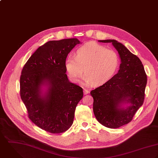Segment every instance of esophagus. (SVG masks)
<instances>
[{
    "mask_svg": "<svg viewBox=\"0 0 158 158\" xmlns=\"http://www.w3.org/2000/svg\"><path fill=\"white\" fill-rule=\"evenodd\" d=\"M89 93V90L88 89H84V95H87Z\"/></svg>",
    "mask_w": 158,
    "mask_h": 158,
    "instance_id": "esophagus-1",
    "label": "esophagus"
}]
</instances>
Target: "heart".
I'll return each instance as SVG.
<instances>
[{
	"label": "heart",
	"mask_w": 158,
	"mask_h": 158,
	"mask_svg": "<svg viewBox=\"0 0 158 158\" xmlns=\"http://www.w3.org/2000/svg\"><path fill=\"white\" fill-rule=\"evenodd\" d=\"M118 64V55L115 51L95 42H89L76 50L74 57L69 56L66 58L65 68L74 82L79 81L84 68V83L100 85L113 76Z\"/></svg>",
	"instance_id": "b5f03b06"
}]
</instances>
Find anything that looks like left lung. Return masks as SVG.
<instances>
[{"instance_id":"obj_1","label":"left lung","mask_w":158,"mask_h":158,"mask_svg":"<svg viewBox=\"0 0 158 158\" xmlns=\"http://www.w3.org/2000/svg\"><path fill=\"white\" fill-rule=\"evenodd\" d=\"M112 43L118 51L121 63L117 74L90 92L97 120L103 126L118 128L132 120L143 103L147 77L138 57L115 40H99ZM125 103L129 106L124 107Z\"/></svg>"}]
</instances>
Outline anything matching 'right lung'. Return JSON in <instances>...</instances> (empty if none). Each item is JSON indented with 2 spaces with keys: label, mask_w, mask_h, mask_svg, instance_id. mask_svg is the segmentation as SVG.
<instances>
[{
  "label": "right lung",
  "mask_w": 158,
  "mask_h": 158,
  "mask_svg": "<svg viewBox=\"0 0 158 158\" xmlns=\"http://www.w3.org/2000/svg\"><path fill=\"white\" fill-rule=\"evenodd\" d=\"M81 42L77 38L49 41L39 47L24 64L20 95L32 122L54 134L72 125L83 89L70 82L65 73L68 54ZM47 89L44 93L42 86Z\"/></svg>",
  "instance_id": "1"
}]
</instances>
